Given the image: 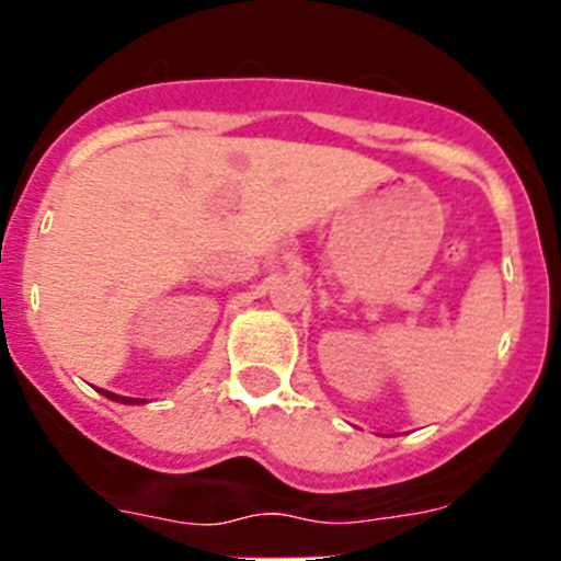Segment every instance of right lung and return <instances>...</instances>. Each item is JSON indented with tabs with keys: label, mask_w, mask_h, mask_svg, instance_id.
Here are the masks:
<instances>
[{
	"label": "right lung",
	"mask_w": 561,
	"mask_h": 561,
	"mask_svg": "<svg viewBox=\"0 0 561 561\" xmlns=\"http://www.w3.org/2000/svg\"><path fill=\"white\" fill-rule=\"evenodd\" d=\"M103 396H106V399H114V401H121V404H140L142 399H126V396H114V393H108V390H101Z\"/></svg>",
	"instance_id": "right-lung-1"
}]
</instances>
